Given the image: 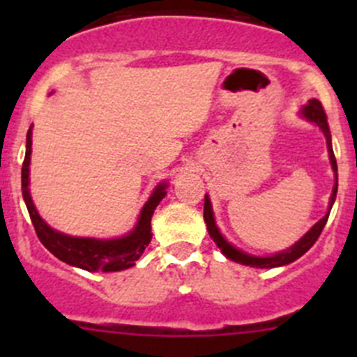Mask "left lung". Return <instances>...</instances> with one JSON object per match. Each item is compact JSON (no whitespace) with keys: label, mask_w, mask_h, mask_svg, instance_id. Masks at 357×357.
Instances as JSON below:
<instances>
[{"label":"left lung","mask_w":357,"mask_h":357,"mask_svg":"<svg viewBox=\"0 0 357 357\" xmlns=\"http://www.w3.org/2000/svg\"><path fill=\"white\" fill-rule=\"evenodd\" d=\"M301 114L304 116L307 121L314 123L318 127L321 128L324 135H326L327 139V150H329V159H331V166L334 169V176H336V182H334V188H333V195H331V200H329V211L324 218H321L320 222L314 223L311 227V230H307L304 236H302L298 241L289 247L288 250H282L279 254H273V255H268V257H257V255H250L247 252H241L238 250L236 247H232L222 234H220V230H218L216 222H214V213H213V206H211V200L209 197L206 195V204H204V220L207 223V230H209V236L214 243L218 245V248L222 250V254L225 255L227 259L230 261H236V263H241V264H247V266H254V268H277V266H284V264L293 263L296 261L298 257L305 254L309 248L313 247L314 241L320 238L321 230L326 227L327 223V218H329L331 213V207H333L334 200H336V193H338V164H336V157H334V151H333V144H331V130H329V123H327V116H326V110L321 107V103L318 100H309L307 105L302 107Z\"/></svg>","instance_id":"obj_1"}]
</instances>
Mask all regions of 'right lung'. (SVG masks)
Returning a JSON list of instances; mask_svg holds the SVG:
<instances>
[{"mask_svg": "<svg viewBox=\"0 0 357 357\" xmlns=\"http://www.w3.org/2000/svg\"><path fill=\"white\" fill-rule=\"evenodd\" d=\"M30 155H31V127L26 134V155H24L23 169H21V189L30 220L44 247L55 257L71 266L82 268L87 272H119L134 266L139 259L148 243L151 241V216L159 206V202L166 197V184H159L144 204L139 214L137 225L127 236L116 239H94V238H73L53 230L37 213L30 197Z\"/></svg>", "mask_w": 357, "mask_h": 357, "instance_id": "add662e5", "label": "right lung"}]
</instances>
